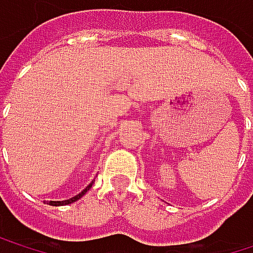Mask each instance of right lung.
I'll use <instances>...</instances> for the list:
<instances>
[{"label": "right lung", "mask_w": 253, "mask_h": 253, "mask_svg": "<svg viewBox=\"0 0 253 253\" xmlns=\"http://www.w3.org/2000/svg\"><path fill=\"white\" fill-rule=\"evenodd\" d=\"M90 187H92V183H90L86 189H83V190H82L79 195H76V196H73V198H70V199H67V201H49V205H55V207H57V205H69V204H72V202H76L77 199L82 198Z\"/></svg>", "instance_id": "1"}]
</instances>
